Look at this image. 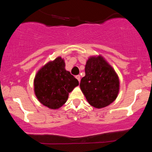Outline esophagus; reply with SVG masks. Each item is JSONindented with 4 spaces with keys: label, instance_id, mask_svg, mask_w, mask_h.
Wrapping results in <instances>:
<instances>
[{
    "label": "esophagus",
    "instance_id": "34e87169",
    "mask_svg": "<svg viewBox=\"0 0 152 152\" xmlns=\"http://www.w3.org/2000/svg\"><path fill=\"white\" fill-rule=\"evenodd\" d=\"M76 78L77 79L78 81H79V82H80V76H79V75H77V76H76Z\"/></svg>",
    "mask_w": 152,
    "mask_h": 152
}]
</instances>
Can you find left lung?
Wrapping results in <instances>:
<instances>
[{
  "instance_id": "8db88e82",
  "label": "left lung",
  "mask_w": 152,
  "mask_h": 152,
  "mask_svg": "<svg viewBox=\"0 0 152 152\" xmlns=\"http://www.w3.org/2000/svg\"><path fill=\"white\" fill-rule=\"evenodd\" d=\"M80 88L89 104L100 109L116 99L120 90L119 78L102 56H91L86 61Z\"/></svg>"
}]
</instances>
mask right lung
Returning <instances> with one entry per match:
<instances>
[{"mask_svg":"<svg viewBox=\"0 0 152 152\" xmlns=\"http://www.w3.org/2000/svg\"><path fill=\"white\" fill-rule=\"evenodd\" d=\"M61 57L49 61L37 73L34 89L38 101L52 110L61 107L67 101L68 94L79 85V81L66 71Z\"/></svg>","mask_w":152,"mask_h":152,"instance_id":"obj_1","label":"right lung"}]
</instances>
